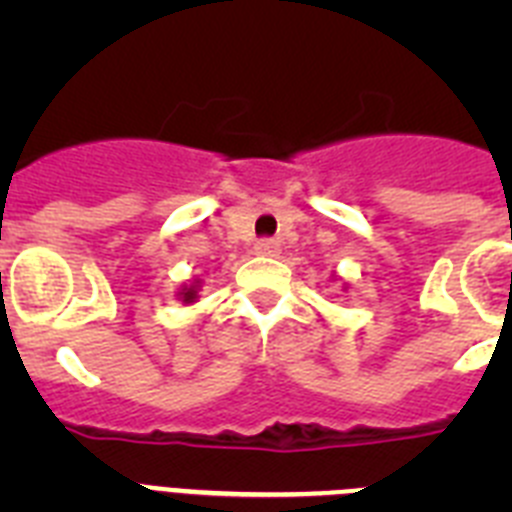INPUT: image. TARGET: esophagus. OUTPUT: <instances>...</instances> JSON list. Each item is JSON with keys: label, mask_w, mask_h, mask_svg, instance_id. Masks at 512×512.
Returning a JSON list of instances; mask_svg holds the SVG:
<instances>
[{"label": "esophagus", "mask_w": 512, "mask_h": 512, "mask_svg": "<svg viewBox=\"0 0 512 512\" xmlns=\"http://www.w3.org/2000/svg\"><path fill=\"white\" fill-rule=\"evenodd\" d=\"M256 253L259 256H279V243L271 241V238H264V241L256 243Z\"/></svg>", "instance_id": "1"}]
</instances>
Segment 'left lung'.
Instances as JSON below:
<instances>
[{
    "label": "left lung",
    "instance_id": "1",
    "mask_svg": "<svg viewBox=\"0 0 512 512\" xmlns=\"http://www.w3.org/2000/svg\"><path fill=\"white\" fill-rule=\"evenodd\" d=\"M333 279H338V277H336V274H333ZM343 289H348V287H346V284H343Z\"/></svg>",
    "mask_w": 512,
    "mask_h": 512
}]
</instances>
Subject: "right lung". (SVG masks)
<instances>
[{
    "label": "right lung",
    "mask_w": 512,
    "mask_h": 512,
    "mask_svg": "<svg viewBox=\"0 0 512 512\" xmlns=\"http://www.w3.org/2000/svg\"><path fill=\"white\" fill-rule=\"evenodd\" d=\"M200 289H202V279H189V282H184L182 287H179L176 300H182L184 305H194L197 297H200Z\"/></svg>",
    "instance_id": "right-lung-1"
}]
</instances>
